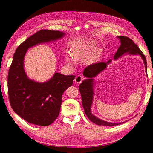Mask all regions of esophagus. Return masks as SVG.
<instances>
[{"label": "esophagus", "mask_w": 153, "mask_h": 153, "mask_svg": "<svg viewBox=\"0 0 153 153\" xmlns=\"http://www.w3.org/2000/svg\"><path fill=\"white\" fill-rule=\"evenodd\" d=\"M83 79V78L82 76L78 75V76H76V78H75V80H74V81H75V83L79 84V83H80L82 82Z\"/></svg>", "instance_id": "1"}]
</instances>
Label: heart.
Returning <instances> with one entry per match:
<instances>
[{"instance_id": "obj_1", "label": "heart", "mask_w": 153, "mask_h": 153, "mask_svg": "<svg viewBox=\"0 0 153 153\" xmlns=\"http://www.w3.org/2000/svg\"><path fill=\"white\" fill-rule=\"evenodd\" d=\"M67 62L69 63H71V62H72V59L70 57H68L67 58Z\"/></svg>"}]
</instances>
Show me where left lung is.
I'll use <instances>...</instances> for the list:
<instances>
[{
    "mask_svg": "<svg viewBox=\"0 0 153 153\" xmlns=\"http://www.w3.org/2000/svg\"><path fill=\"white\" fill-rule=\"evenodd\" d=\"M117 38L120 40L121 44L117 52L114 55V60H118L121 56L127 54L133 55H139L143 60L145 65V71H146V73H147V63L146 58H145L144 55L140 50V48L135 44L132 40H131L127 37H125V36H118ZM111 63L112 60H110L106 63L100 62L93 63L86 67L83 72V76L86 77V79H84L79 86V90L82 96V105L86 115L91 121L100 126H113L121 125L122 123H111L104 121L93 114L91 111L94 93V85L96 83L94 78L96 77L101 71L105 70L107 67V65Z\"/></svg>",
    "mask_w": 153,
    "mask_h": 153,
    "instance_id": "8db88e82",
    "label": "left lung"
}]
</instances>
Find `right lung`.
<instances>
[{
  "label": "right lung",
  "mask_w": 153,
  "mask_h": 153,
  "mask_svg": "<svg viewBox=\"0 0 153 153\" xmlns=\"http://www.w3.org/2000/svg\"><path fill=\"white\" fill-rule=\"evenodd\" d=\"M65 33L41 30L17 47L8 74V94L10 105L22 118L32 124L45 126L60 113L63 92L73 84L75 75L55 72L50 79L38 82L29 78L24 68V58L28 48L62 39Z\"/></svg>",
  "instance_id": "right-lung-1"
}]
</instances>
